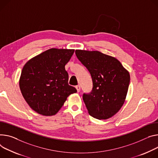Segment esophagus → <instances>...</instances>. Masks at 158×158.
I'll use <instances>...</instances> for the list:
<instances>
[{
  "label": "esophagus",
  "mask_w": 158,
  "mask_h": 158,
  "mask_svg": "<svg viewBox=\"0 0 158 158\" xmlns=\"http://www.w3.org/2000/svg\"><path fill=\"white\" fill-rule=\"evenodd\" d=\"M76 89H77V92H79V91H80V90H81V86H80L79 85H76Z\"/></svg>",
  "instance_id": "obj_1"
}]
</instances>
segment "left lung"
<instances>
[{"label":"left lung","instance_id":"8db88e82","mask_svg":"<svg viewBox=\"0 0 158 158\" xmlns=\"http://www.w3.org/2000/svg\"><path fill=\"white\" fill-rule=\"evenodd\" d=\"M77 58L91 74L93 89L83 101L93 117L106 120L115 114L125 102L130 74L113 56L98 51L76 50Z\"/></svg>","mask_w":158,"mask_h":158}]
</instances>
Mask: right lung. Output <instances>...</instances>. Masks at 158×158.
<instances>
[{"label":"right lung","mask_w":158,"mask_h":158,"mask_svg":"<svg viewBox=\"0 0 158 158\" xmlns=\"http://www.w3.org/2000/svg\"><path fill=\"white\" fill-rule=\"evenodd\" d=\"M74 52V50L51 48L35 56L23 68L20 89L27 103L38 113L55 114L67 98L77 92L69 85L65 69Z\"/></svg>","instance_id":"right-lung-1"}]
</instances>
